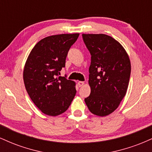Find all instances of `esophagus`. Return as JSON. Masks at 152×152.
<instances>
[{"mask_svg": "<svg viewBox=\"0 0 152 152\" xmlns=\"http://www.w3.org/2000/svg\"><path fill=\"white\" fill-rule=\"evenodd\" d=\"M83 85H84V82L83 81H78V86L79 87L83 86Z\"/></svg>", "mask_w": 152, "mask_h": 152, "instance_id": "1", "label": "esophagus"}]
</instances>
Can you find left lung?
Instances as JSON below:
<instances>
[{"mask_svg": "<svg viewBox=\"0 0 152 152\" xmlns=\"http://www.w3.org/2000/svg\"><path fill=\"white\" fill-rule=\"evenodd\" d=\"M91 56L89 96L84 99L92 114L106 116L118 108L128 88L131 62L126 50L106 34H82Z\"/></svg>", "mask_w": 152, "mask_h": 152, "instance_id": "8db88e82", "label": "left lung"}]
</instances>
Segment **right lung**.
Instances as JSON below:
<instances>
[{
    "label": "right lung",
    "mask_w": 152,
    "mask_h": 152,
    "mask_svg": "<svg viewBox=\"0 0 152 152\" xmlns=\"http://www.w3.org/2000/svg\"><path fill=\"white\" fill-rule=\"evenodd\" d=\"M78 36L58 34L43 38L26 60L23 76L26 89L35 105L48 116L65 112L76 95V83L58 75Z\"/></svg>",
    "instance_id": "1"
}]
</instances>
